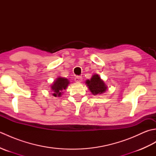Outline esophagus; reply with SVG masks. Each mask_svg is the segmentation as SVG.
Instances as JSON below:
<instances>
[{
	"mask_svg": "<svg viewBox=\"0 0 156 156\" xmlns=\"http://www.w3.org/2000/svg\"><path fill=\"white\" fill-rule=\"evenodd\" d=\"M74 80L76 82H80L82 80V78L81 77V76H76L74 78Z\"/></svg>",
	"mask_w": 156,
	"mask_h": 156,
	"instance_id": "1",
	"label": "esophagus"
}]
</instances>
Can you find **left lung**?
<instances>
[{
    "label": "left lung",
    "mask_w": 156,
    "mask_h": 156,
    "mask_svg": "<svg viewBox=\"0 0 156 156\" xmlns=\"http://www.w3.org/2000/svg\"><path fill=\"white\" fill-rule=\"evenodd\" d=\"M90 90L94 95L101 94L103 93L107 89V87L105 85L104 81L101 80L98 75H93L90 80H88L86 82Z\"/></svg>",
    "instance_id": "8db88e82"
}]
</instances>
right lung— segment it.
Returning <instances> with one entry per match:
<instances>
[{
  "label": "right lung",
  "instance_id": "right-lung-1",
  "mask_svg": "<svg viewBox=\"0 0 156 156\" xmlns=\"http://www.w3.org/2000/svg\"><path fill=\"white\" fill-rule=\"evenodd\" d=\"M69 83L68 79L64 78H58L51 86V89L54 93L53 95L54 97H60L62 94V91L67 88L68 84Z\"/></svg>",
  "mask_w": 156,
  "mask_h": 156
}]
</instances>
